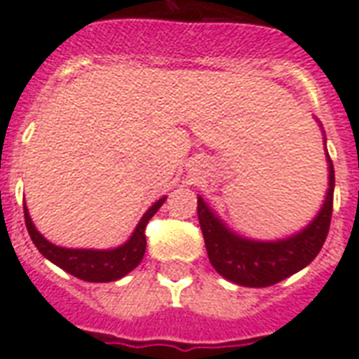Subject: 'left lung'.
Segmentation results:
<instances>
[{
    "mask_svg": "<svg viewBox=\"0 0 359 359\" xmlns=\"http://www.w3.org/2000/svg\"><path fill=\"white\" fill-rule=\"evenodd\" d=\"M319 123V121H317ZM321 126V123H319ZM329 171V188L317 215L308 225L277 241H256L236 233L219 217L217 211L198 196V219L202 226L205 250L213 269L234 285L264 288L277 285L286 277L309 265L329 233L332 215V194H334V169L327 154V136L321 126Z\"/></svg>",
    "mask_w": 359,
    "mask_h": 359,
    "instance_id": "obj_1",
    "label": "left lung"
}]
</instances>
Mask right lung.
Wrapping results in <instances>:
<instances>
[{
	"instance_id": "obj_1",
	"label": "right lung",
	"mask_w": 359,
	"mask_h": 359,
	"mask_svg": "<svg viewBox=\"0 0 359 359\" xmlns=\"http://www.w3.org/2000/svg\"><path fill=\"white\" fill-rule=\"evenodd\" d=\"M167 200V196L159 198L151 208H149L138 225L130 234V238L123 242L121 246L107 250H94V248H65L50 242L43 236L32 223L30 213H28L27 203H25V223H27L28 234L34 242V246L40 250L46 259H50L51 264H55L67 273H71L73 277L88 280V283H111L118 280L130 271L136 269L142 257L146 254V225L148 221L157 213Z\"/></svg>"
}]
</instances>
